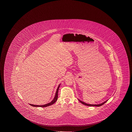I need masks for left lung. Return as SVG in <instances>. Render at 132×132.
I'll list each match as a JSON object with an SVG mask.
<instances>
[{
    "instance_id": "left-lung-1",
    "label": "left lung",
    "mask_w": 132,
    "mask_h": 132,
    "mask_svg": "<svg viewBox=\"0 0 132 132\" xmlns=\"http://www.w3.org/2000/svg\"><path fill=\"white\" fill-rule=\"evenodd\" d=\"M79 100V101L81 103V104H84L85 105H87V106H97V107H99V106H102V105H103L104 104H105V103H106V102L108 101V100H106L104 102H103V103H102V104H87V103H85L83 101H80V100Z\"/></svg>"
}]
</instances>
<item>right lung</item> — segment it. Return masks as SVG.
I'll return each instance as SVG.
<instances>
[{
  "label": "right lung",
  "mask_w": 132,
  "mask_h": 132,
  "mask_svg": "<svg viewBox=\"0 0 132 132\" xmlns=\"http://www.w3.org/2000/svg\"><path fill=\"white\" fill-rule=\"evenodd\" d=\"M60 86V84L59 85V87H57V88L56 89V92L55 93V96L54 97L53 100H52V101L51 102L49 103L48 104H45L44 105H34V104H29L31 106H34V107H47V106H50L52 105L53 104H54L56 102V100H57V97H58V91H59V87Z\"/></svg>",
  "instance_id": "obj_1"
}]
</instances>
